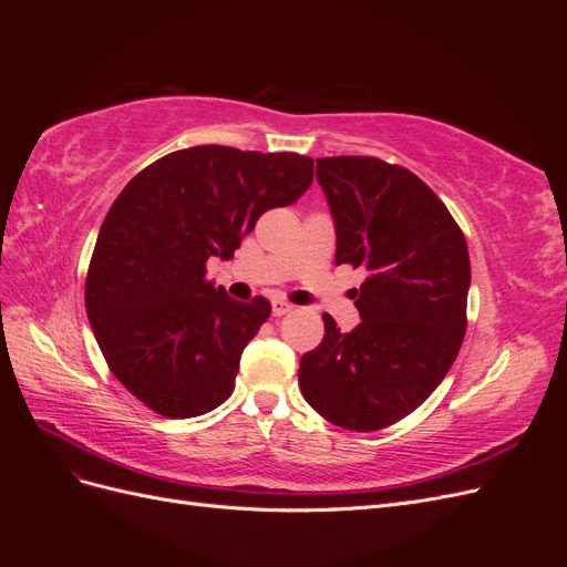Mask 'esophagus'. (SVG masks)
I'll return each mask as SVG.
<instances>
[{"label":"esophagus","mask_w":567,"mask_h":567,"mask_svg":"<svg viewBox=\"0 0 567 567\" xmlns=\"http://www.w3.org/2000/svg\"><path fill=\"white\" fill-rule=\"evenodd\" d=\"M290 310H293V305H290V302H286V300H271V315L274 317H284Z\"/></svg>","instance_id":"obj_1"}]
</instances>
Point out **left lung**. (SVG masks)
<instances>
[{
	"label": "left lung",
	"instance_id": "8db88e82",
	"mask_svg": "<svg viewBox=\"0 0 567 567\" xmlns=\"http://www.w3.org/2000/svg\"><path fill=\"white\" fill-rule=\"evenodd\" d=\"M336 225V265L364 267L362 323L342 333L323 315L298 383L317 414L348 431H381L421 406L452 369L466 333L468 246L431 186L371 156L317 161Z\"/></svg>",
	"mask_w": 567,
	"mask_h": 567
}]
</instances>
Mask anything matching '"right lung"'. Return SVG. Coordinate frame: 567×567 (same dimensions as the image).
Segmentation results:
<instances>
[{"label":"right lung","instance_id":"right-lung-1","mask_svg":"<svg viewBox=\"0 0 567 567\" xmlns=\"http://www.w3.org/2000/svg\"><path fill=\"white\" fill-rule=\"evenodd\" d=\"M315 161L298 153L192 146L136 175L101 225L84 284L94 338L115 379L167 419L217 409L271 305L238 302L205 279L257 217L296 203Z\"/></svg>","mask_w":567,"mask_h":567}]
</instances>
